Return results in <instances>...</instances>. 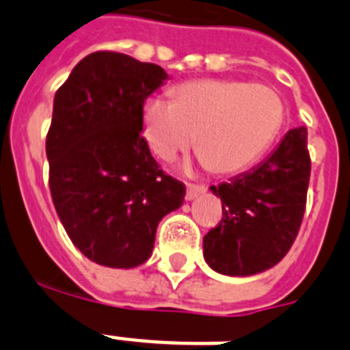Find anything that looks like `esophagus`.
<instances>
[{
  "label": "esophagus",
  "instance_id": "obj_1",
  "mask_svg": "<svg viewBox=\"0 0 350 350\" xmlns=\"http://www.w3.org/2000/svg\"><path fill=\"white\" fill-rule=\"evenodd\" d=\"M207 191V187L205 185H194V183H187V200H194L196 196H200L202 192Z\"/></svg>",
  "mask_w": 350,
  "mask_h": 350
}]
</instances>
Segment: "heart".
<instances>
[{
	"instance_id": "1",
	"label": "heart",
	"mask_w": 350,
	"mask_h": 350,
	"mask_svg": "<svg viewBox=\"0 0 350 350\" xmlns=\"http://www.w3.org/2000/svg\"><path fill=\"white\" fill-rule=\"evenodd\" d=\"M282 98L267 85L239 79H198L174 90V101L148 98L142 129L159 159H172L191 147L218 174L252 165L283 123Z\"/></svg>"
}]
</instances>
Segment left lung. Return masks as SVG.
Segmentation results:
<instances>
[{
  "label": "left lung",
  "instance_id": "left-lung-1",
  "mask_svg": "<svg viewBox=\"0 0 350 350\" xmlns=\"http://www.w3.org/2000/svg\"><path fill=\"white\" fill-rule=\"evenodd\" d=\"M309 178L307 129L298 126L256 169L211 187L224 218L203 238L208 265L229 276H252L282 261L304 219Z\"/></svg>",
  "mask_w": 350,
  "mask_h": 350
}]
</instances>
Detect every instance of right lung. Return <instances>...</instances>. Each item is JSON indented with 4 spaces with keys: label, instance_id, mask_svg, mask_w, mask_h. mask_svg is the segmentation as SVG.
<instances>
[{
    "label": "right lung",
    "instance_id": "1",
    "mask_svg": "<svg viewBox=\"0 0 350 350\" xmlns=\"http://www.w3.org/2000/svg\"><path fill=\"white\" fill-rule=\"evenodd\" d=\"M167 79L154 63L92 52L54 96L49 187L72 243L89 260L132 269L150 258L165 214L185 185L159 169L142 136L143 105Z\"/></svg>",
    "mask_w": 350,
    "mask_h": 350
}]
</instances>
